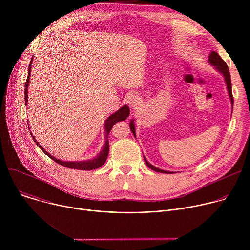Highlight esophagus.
Returning a JSON list of instances; mask_svg holds the SVG:
<instances>
[{
	"instance_id": "esophagus-1",
	"label": "esophagus",
	"mask_w": 250,
	"mask_h": 250,
	"mask_svg": "<svg viewBox=\"0 0 250 250\" xmlns=\"http://www.w3.org/2000/svg\"><path fill=\"white\" fill-rule=\"evenodd\" d=\"M126 102H127V104L131 106L132 109H134V108H136V106L138 105V104L140 103V98L136 94H130V95L127 96Z\"/></svg>"
}]
</instances>
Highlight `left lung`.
<instances>
[{"instance_id": "obj_1", "label": "left lung", "mask_w": 250, "mask_h": 250, "mask_svg": "<svg viewBox=\"0 0 250 250\" xmlns=\"http://www.w3.org/2000/svg\"><path fill=\"white\" fill-rule=\"evenodd\" d=\"M208 63L215 67V69L218 71L219 73H221L225 79V82H226V86H227V89H228V93H229V99H230V103H231V109H233V97H232V91H231V80H230V73H229V67L228 65L226 64V62L222 59V57L218 54V52L216 51H211L208 55ZM129 128L133 134V136L135 137L136 134H135V127H134V121L133 120H130L129 122ZM145 158V161L146 163V165L156 171V172H160V173H165V174H173V173H176L174 171H166V170H163V169H160V168H157L155 167L154 165L150 164L146 158L144 156Z\"/></svg>"}]
</instances>
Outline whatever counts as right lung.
<instances>
[{"mask_svg": "<svg viewBox=\"0 0 250 250\" xmlns=\"http://www.w3.org/2000/svg\"><path fill=\"white\" fill-rule=\"evenodd\" d=\"M32 59L33 57L30 59V63L28 66V74H27V79L24 85V101H25V106H27V93H28V84H29V79H30V71H31V64H32ZM129 108L127 106V104H124L120 110H118L116 113L112 114L108 119L104 121V146L102 147V150L99 152V154L91 159L88 160H83V161H63L60 159H57L56 157H54L53 155H51L49 152H47L40 144L37 141V139L34 138V136L31 133V136L34 140L35 144L39 146V147L48 156L50 157L53 161H55L56 163L70 168V169H77V170H94L97 169L99 167H101L102 165H104V163L105 162L106 158H108V154H109V148H110V145H109V133L112 129V127L114 126V125L118 122L121 121H125V119L128 118L129 116ZM28 124V123H27Z\"/></svg>", "mask_w": 250, "mask_h": 250, "instance_id": "add662e5", "label": "right lung"}]
</instances>
